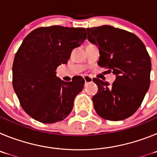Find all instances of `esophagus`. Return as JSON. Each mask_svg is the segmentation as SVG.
Masks as SVG:
<instances>
[{
    "label": "esophagus",
    "instance_id": "34e87169",
    "mask_svg": "<svg viewBox=\"0 0 157 157\" xmlns=\"http://www.w3.org/2000/svg\"><path fill=\"white\" fill-rule=\"evenodd\" d=\"M83 78H84V81H85L86 83H89V82H93V78L90 77V76L85 75Z\"/></svg>",
    "mask_w": 157,
    "mask_h": 157
}]
</instances>
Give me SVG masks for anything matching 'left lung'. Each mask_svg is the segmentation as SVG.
I'll return each instance as SVG.
<instances>
[{
  "mask_svg": "<svg viewBox=\"0 0 157 157\" xmlns=\"http://www.w3.org/2000/svg\"><path fill=\"white\" fill-rule=\"evenodd\" d=\"M86 31L89 41L100 49L98 65L116 76L112 85L93 79L98 86L94 109L105 120H125L138 110L149 88L150 56L139 37L127 30L105 25Z\"/></svg>",
  "mask_w": 157,
  "mask_h": 157,
  "instance_id": "left-lung-1",
  "label": "left lung"
}]
</instances>
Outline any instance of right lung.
Segmentation results:
<instances>
[{"label": "right lung", "mask_w": 157, "mask_h": 157, "mask_svg": "<svg viewBox=\"0 0 157 157\" xmlns=\"http://www.w3.org/2000/svg\"><path fill=\"white\" fill-rule=\"evenodd\" d=\"M86 38L85 28L61 26L37 28L24 38L14 59L12 85L23 109L33 119L53 123L70 114L85 81L79 76L67 82L56 77V70Z\"/></svg>", "instance_id": "right-lung-1"}]
</instances>
